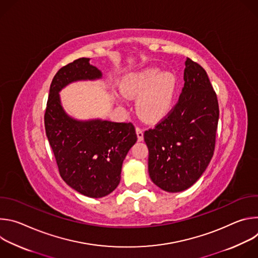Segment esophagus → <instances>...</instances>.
Listing matches in <instances>:
<instances>
[{
	"label": "esophagus",
	"instance_id": "obj_1",
	"mask_svg": "<svg viewBox=\"0 0 258 258\" xmlns=\"http://www.w3.org/2000/svg\"><path fill=\"white\" fill-rule=\"evenodd\" d=\"M136 132H137V136H138V140L139 141H143L144 140V133H143V130L139 126L136 127Z\"/></svg>",
	"mask_w": 258,
	"mask_h": 258
}]
</instances>
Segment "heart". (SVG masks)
<instances>
[{
  "instance_id": "1",
  "label": "heart",
  "mask_w": 258,
  "mask_h": 258,
  "mask_svg": "<svg viewBox=\"0 0 258 258\" xmlns=\"http://www.w3.org/2000/svg\"><path fill=\"white\" fill-rule=\"evenodd\" d=\"M126 96L137 97V109L145 120L161 118L171 105L175 78L170 72L160 73L158 68H147L130 75L121 85Z\"/></svg>"
}]
</instances>
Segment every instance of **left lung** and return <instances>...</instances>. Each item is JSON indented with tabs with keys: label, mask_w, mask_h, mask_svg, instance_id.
Listing matches in <instances>:
<instances>
[{
	"label": "left lung",
	"mask_w": 258,
	"mask_h": 258,
	"mask_svg": "<svg viewBox=\"0 0 258 258\" xmlns=\"http://www.w3.org/2000/svg\"><path fill=\"white\" fill-rule=\"evenodd\" d=\"M183 80L175 105L144 133L150 177L171 193L190 188L206 169L214 153L219 116L216 93L205 69L187 58Z\"/></svg>",
	"instance_id": "1"
}]
</instances>
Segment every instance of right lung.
Wrapping results in <instances>:
<instances>
[{"instance_id":"1","label":"right lung","mask_w":258,"mask_h":258,"mask_svg":"<svg viewBox=\"0 0 258 258\" xmlns=\"http://www.w3.org/2000/svg\"><path fill=\"white\" fill-rule=\"evenodd\" d=\"M79 58L55 75L45 111V128L63 180L81 194L100 198L116 189L122 162L137 142L132 122L78 121L66 115L59 91L71 82L101 78V71Z\"/></svg>"}]
</instances>
